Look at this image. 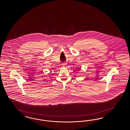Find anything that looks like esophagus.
I'll return each instance as SVG.
<instances>
[{"mask_svg": "<svg viewBox=\"0 0 130 130\" xmlns=\"http://www.w3.org/2000/svg\"><path fill=\"white\" fill-rule=\"evenodd\" d=\"M66 63H63V66H66Z\"/></svg>", "mask_w": 130, "mask_h": 130, "instance_id": "34e87169", "label": "esophagus"}]
</instances>
